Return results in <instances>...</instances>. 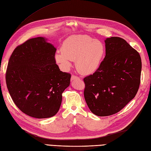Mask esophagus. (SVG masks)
Returning a JSON list of instances; mask_svg holds the SVG:
<instances>
[{
    "mask_svg": "<svg viewBox=\"0 0 151 151\" xmlns=\"http://www.w3.org/2000/svg\"><path fill=\"white\" fill-rule=\"evenodd\" d=\"M80 79V78L78 76H75V75H72L71 76V81H73V80H79Z\"/></svg>",
    "mask_w": 151,
    "mask_h": 151,
    "instance_id": "1",
    "label": "esophagus"
}]
</instances>
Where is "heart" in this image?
Here are the masks:
<instances>
[{"mask_svg": "<svg viewBox=\"0 0 151 151\" xmlns=\"http://www.w3.org/2000/svg\"><path fill=\"white\" fill-rule=\"evenodd\" d=\"M62 50L56 53L57 63L64 70L75 60L76 69L83 75H90L99 69L105 53V45L101 41L87 35H74L63 42Z\"/></svg>", "mask_w": 151, "mask_h": 151, "instance_id": "obj_1", "label": "heart"}]
</instances>
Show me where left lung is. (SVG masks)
Masks as SVG:
<instances>
[{
  "mask_svg": "<svg viewBox=\"0 0 151 151\" xmlns=\"http://www.w3.org/2000/svg\"><path fill=\"white\" fill-rule=\"evenodd\" d=\"M105 42L106 55L99 69L83 78L87 105L100 117L119 112L134 98L142 70L140 54L124 39L111 37Z\"/></svg>",
  "mask_w": 151,
  "mask_h": 151,
  "instance_id": "1",
  "label": "left lung"
}]
</instances>
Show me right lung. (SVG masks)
<instances>
[{"label": "right lung", "instance_id": "add662e5", "mask_svg": "<svg viewBox=\"0 0 151 151\" xmlns=\"http://www.w3.org/2000/svg\"><path fill=\"white\" fill-rule=\"evenodd\" d=\"M42 37L18 46L11 54L6 74L7 89L15 105L32 117H53L59 111L62 94L71 75L60 71L56 48Z\"/></svg>", "mask_w": 151, "mask_h": 151}]
</instances>
